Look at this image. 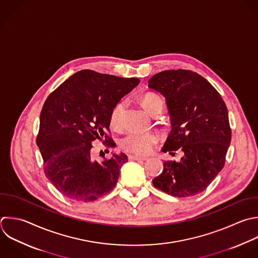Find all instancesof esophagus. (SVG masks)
<instances>
[{
	"mask_svg": "<svg viewBox=\"0 0 258 258\" xmlns=\"http://www.w3.org/2000/svg\"><path fill=\"white\" fill-rule=\"evenodd\" d=\"M128 158H129V160H138V161L147 160V157H141V156H137V155H129Z\"/></svg>",
	"mask_w": 258,
	"mask_h": 258,
	"instance_id": "1",
	"label": "esophagus"
}]
</instances>
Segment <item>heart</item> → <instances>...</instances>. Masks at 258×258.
Returning a JSON list of instances; mask_svg holds the SVG:
<instances>
[{
    "instance_id": "1",
    "label": "heart",
    "mask_w": 258,
    "mask_h": 258,
    "mask_svg": "<svg viewBox=\"0 0 258 258\" xmlns=\"http://www.w3.org/2000/svg\"><path fill=\"white\" fill-rule=\"evenodd\" d=\"M163 104L162 100L156 95H147L142 99V106L149 113L158 105ZM125 103H118L111 112L110 124L114 128L122 125V116ZM159 141V135L153 131H131L128 132L120 141V146L127 152L137 155L149 154Z\"/></svg>"
}]
</instances>
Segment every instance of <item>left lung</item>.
Masks as SVG:
<instances>
[{"mask_svg":"<svg viewBox=\"0 0 258 258\" xmlns=\"http://www.w3.org/2000/svg\"><path fill=\"white\" fill-rule=\"evenodd\" d=\"M148 88L165 98L170 116L171 130L161 150L183 152L179 162H163L153 185L177 198L200 194L225 164L231 142L227 107L216 89L190 71L158 73L149 80Z\"/></svg>","mask_w":258,"mask_h":258,"instance_id":"left-lung-1","label":"left lung"}]
</instances>
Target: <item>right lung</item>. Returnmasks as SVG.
Listing matches in <instances>:
<instances>
[{"mask_svg": "<svg viewBox=\"0 0 258 258\" xmlns=\"http://www.w3.org/2000/svg\"><path fill=\"white\" fill-rule=\"evenodd\" d=\"M139 83L136 78L84 70L46 99L36 143L46 177L64 197L93 202L115 187L127 155L121 152L99 162L92 160V147L97 139L108 147L115 145L107 134L111 112Z\"/></svg>", "mask_w": 258, "mask_h": 258, "instance_id": "obj_1", "label": "right lung"}]
</instances>
